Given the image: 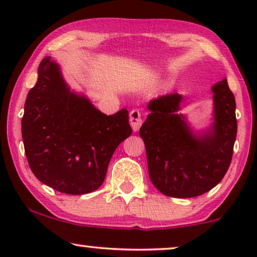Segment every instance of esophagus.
<instances>
[{
  "instance_id": "34e87169",
  "label": "esophagus",
  "mask_w": 257,
  "mask_h": 257,
  "mask_svg": "<svg viewBox=\"0 0 257 257\" xmlns=\"http://www.w3.org/2000/svg\"><path fill=\"white\" fill-rule=\"evenodd\" d=\"M130 124H131L133 131H139L140 126L143 124L142 113H140L139 110H132L130 112Z\"/></svg>"
}]
</instances>
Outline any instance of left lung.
I'll return each mask as SVG.
<instances>
[{
    "mask_svg": "<svg viewBox=\"0 0 257 257\" xmlns=\"http://www.w3.org/2000/svg\"><path fill=\"white\" fill-rule=\"evenodd\" d=\"M214 124L195 136L178 114L182 97L171 93L150 101L139 135L144 140L152 184L167 196L194 198L222 180L229 168L236 139L235 98L227 79L212 87Z\"/></svg>",
    "mask_w": 257,
    "mask_h": 257,
    "instance_id": "1",
    "label": "left lung"
}]
</instances>
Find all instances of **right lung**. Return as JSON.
<instances>
[{"label": "right lung", "instance_id": "1", "mask_svg": "<svg viewBox=\"0 0 257 257\" xmlns=\"http://www.w3.org/2000/svg\"><path fill=\"white\" fill-rule=\"evenodd\" d=\"M131 133L126 108L101 113L85 97L70 92L51 57L42 59L22 118L24 151L38 180L65 194L96 191L112 154Z\"/></svg>", "mask_w": 257, "mask_h": 257}]
</instances>
